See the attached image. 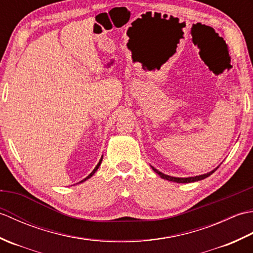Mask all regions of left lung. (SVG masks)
<instances>
[{
    "mask_svg": "<svg viewBox=\"0 0 253 253\" xmlns=\"http://www.w3.org/2000/svg\"><path fill=\"white\" fill-rule=\"evenodd\" d=\"M151 168H152V169L155 171V173H157L158 175H160L161 178L166 179V180H169V181L178 182V184H188V182H193V181H198V180H202V179H204V178H207V177H209L210 175H212V174L214 173V171H215V170L217 169L218 166H217L216 169H214L213 170L209 171V173H207V174L199 175V176H193V177H174V176H169V175L163 174L162 171H160V170H158L157 169H154L153 166H151Z\"/></svg>",
    "mask_w": 253,
    "mask_h": 253,
    "instance_id": "left-lung-1",
    "label": "left lung"
}]
</instances>
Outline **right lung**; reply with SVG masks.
<instances>
[{
  "label": "right lung",
  "mask_w": 253,
  "mask_h": 253,
  "mask_svg": "<svg viewBox=\"0 0 253 253\" xmlns=\"http://www.w3.org/2000/svg\"><path fill=\"white\" fill-rule=\"evenodd\" d=\"M102 159H103V155H102V157H101V159H100V161H99V163L98 164H96V166H95V168H94V169L92 170V171H91V173L87 176V177H85V178L84 179H83V180H80L79 182H77V184H80V182H84V181H85V180H87V179H89V178H91V177H92L93 175H94V173H95V171L96 170H98V169L100 168V165H101V163H102Z\"/></svg>",
  "instance_id": "right-lung-1"
}]
</instances>
